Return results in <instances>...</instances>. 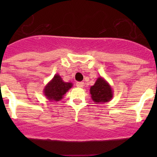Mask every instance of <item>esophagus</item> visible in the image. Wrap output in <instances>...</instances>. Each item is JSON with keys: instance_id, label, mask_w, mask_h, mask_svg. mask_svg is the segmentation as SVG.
Segmentation results:
<instances>
[{"instance_id": "34e87169", "label": "esophagus", "mask_w": 157, "mask_h": 157, "mask_svg": "<svg viewBox=\"0 0 157 157\" xmlns=\"http://www.w3.org/2000/svg\"><path fill=\"white\" fill-rule=\"evenodd\" d=\"M76 86L79 88H82L84 86V83H83V82H77V83H76Z\"/></svg>"}]
</instances>
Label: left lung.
<instances>
[{
	"instance_id": "8db88e82",
	"label": "left lung",
	"mask_w": 157,
	"mask_h": 157,
	"mask_svg": "<svg viewBox=\"0 0 157 157\" xmlns=\"http://www.w3.org/2000/svg\"><path fill=\"white\" fill-rule=\"evenodd\" d=\"M90 93L96 104L108 102L113 97V90L110 84L102 77H98L94 85L90 87Z\"/></svg>"
}]
</instances>
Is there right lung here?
Here are the masks:
<instances>
[{"mask_svg": "<svg viewBox=\"0 0 157 157\" xmlns=\"http://www.w3.org/2000/svg\"><path fill=\"white\" fill-rule=\"evenodd\" d=\"M72 86V83L64 82L59 74H55L45 86L43 93L48 100L58 102Z\"/></svg>", "mask_w": 157, "mask_h": 157, "instance_id": "1", "label": "right lung"}]
</instances>
